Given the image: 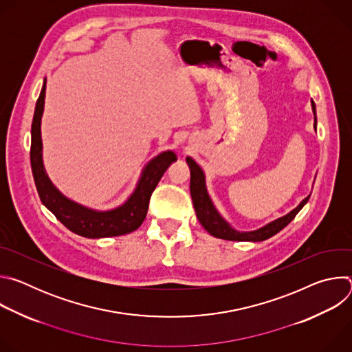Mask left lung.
<instances>
[{
	"instance_id": "obj_1",
	"label": "left lung",
	"mask_w": 352,
	"mask_h": 352,
	"mask_svg": "<svg viewBox=\"0 0 352 352\" xmlns=\"http://www.w3.org/2000/svg\"><path fill=\"white\" fill-rule=\"evenodd\" d=\"M312 103V110H314V116H315V122H314V128L316 129V107L315 103ZM186 163L189 166L190 170V197L193 202V208L196 212V217L199 220V223L204 226V228L213 236L220 238V239H227V241H249V242H261L265 241L273 235H276L277 232H280L285 226H288L294 217L298 214V212L302 209L307 202L309 200V196L305 197L302 202H300L294 210H291L288 214L255 230V231H236L235 228H232L223 217L221 214L217 212V209L214 208L212 199L208 193V188H206V178H205V173L204 170L200 168L196 162L190 157H186Z\"/></svg>"
}]
</instances>
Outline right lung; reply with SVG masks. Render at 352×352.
<instances>
[{
  "label": "right lung",
  "instance_id": "1",
  "mask_svg": "<svg viewBox=\"0 0 352 352\" xmlns=\"http://www.w3.org/2000/svg\"><path fill=\"white\" fill-rule=\"evenodd\" d=\"M45 83L47 80L44 79L34 109L30 146L32 173L41 204L68 230L85 238L118 236L138 230L146 217L150 196H152L166 170L177 162L175 153L173 150H167V152H163L150 160L142 170L135 190L121 206L116 209L94 210L74 202V200L64 196L50 181L43 164L41 117L44 111Z\"/></svg>",
  "mask_w": 352,
  "mask_h": 352
}]
</instances>
